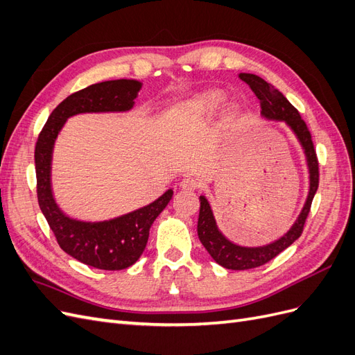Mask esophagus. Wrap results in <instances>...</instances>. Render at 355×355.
I'll use <instances>...</instances> for the list:
<instances>
[{"label": "esophagus", "mask_w": 355, "mask_h": 355, "mask_svg": "<svg viewBox=\"0 0 355 355\" xmlns=\"http://www.w3.org/2000/svg\"><path fill=\"white\" fill-rule=\"evenodd\" d=\"M179 187H180L182 189H187V191H196V189L198 188V182H197V179H194V178L185 176L184 179H182V180L179 182Z\"/></svg>", "instance_id": "obj_1"}]
</instances>
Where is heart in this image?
Returning <instances> with one entry per match:
<instances>
[{
	"label": "heart",
	"mask_w": 355,
	"mask_h": 355,
	"mask_svg": "<svg viewBox=\"0 0 355 355\" xmlns=\"http://www.w3.org/2000/svg\"><path fill=\"white\" fill-rule=\"evenodd\" d=\"M223 98L219 93H204L188 103V111L194 115H209L219 108Z\"/></svg>",
	"instance_id": "obj_1"
}]
</instances>
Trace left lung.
I'll list each match as a JSON object with an SVG mask.
<instances>
[{"label":"left lung","mask_w":355,"mask_h":355,"mask_svg":"<svg viewBox=\"0 0 355 355\" xmlns=\"http://www.w3.org/2000/svg\"><path fill=\"white\" fill-rule=\"evenodd\" d=\"M239 77L245 84L250 85V89L257 96V99L261 101V115L265 120L283 121L296 136L297 142L302 146L305 154L309 187L304 207L290 230L283 234L280 239L257 247L235 244L225 237L218 227L216 219H214L209 200L206 198V196H200V214L197 225L198 239L201 244L206 247V250L213 257L214 262H218L220 266L227 268V270L234 271L252 270V268L261 266L274 259L277 254L286 250L290 244H293L300 237V234H302L305 219L311 209V202H313V198L318 188V161L314 144L313 139H311L308 127L302 118H300L297 110L284 98L282 92H278L272 84L266 83L261 77H257V75L240 73Z\"/></svg>","instance_id":"obj_1"}]
</instances>
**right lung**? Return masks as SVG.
<instances>
[{"mask_svg":"<svg viewBox=\"0 0 355 355\" xmlns=\"http://www.w3.org/2000/svg\"><path fill=\"white\" fill-rule=\"evenodd\" d=\"M142 89L137 80H112L92 84L73 93L56 106L38 136L35 145L37 196L60 249L85 265L105 271H120L132 266L144 253L149 230L158 214L173 197L167 189L148 206L108 220H81L71 218L56 202L51 187V159L55 142L68 118L78 114L127 112Z\"/></svg>","mask_w":355,"mask_h":355,"instance_id":"1","label":"right lung"}]
</instances>
